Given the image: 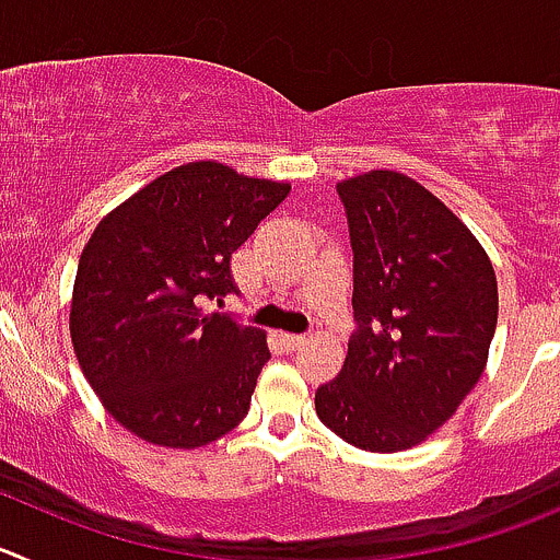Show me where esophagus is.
<instances>
[{
  "label": "esophagus",
  "mask_w": 560,
  "mask_h": 560,
  "mask_svg": "<svg viewBox=\"0 0 560 560\" xmlns=\"http://www.w3.org/2000/svg\"><path fill=\"white\" fill-rule=\"evenodd\" d=\"M281 342H284L287 351H295V348H301L306 342V337L304 334H281Z\"/></svg>",
  "instance_id": "34e87169"
}]
</instances>
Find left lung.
Wrapping results in <instances>:
<instances>
[{
    "instance_id": "1",
    "label": "left lung",
    "mask_w": 560,
    "mask_h": 560,
    "mask_svg": "<svg viewBox=\"0 0 560 560\" xmlns=\"http://www.w3.org/2000/svg\"><path fill=\"white\" fill-rule=\"evenodd\" d=\"M337 192L351 229L357 331L315 409L348 445L409 451L483 375L498 279L483 245L420 182L370 171Z\"/></svg>"
}]
</instances>
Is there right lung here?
<instances>
[{
	"mask_svg": "<svg viewBox=\"0 0 560 560\" xmlns=\"http://www.w3.org/2000/svg\"><path fill=\"white\" fill-rule=\"evenodd\" d=\"M287 192V182L198 160L156 176L93 229L71 342L104 409L135 436L192 451L248 415L268 339L201 304L237 292L232 254Z\"/></svg>",
	"mask_w": 560,
	"mask_h": 560,
	"instance_id": "1",
	"label": "right lung"
}]
</instances>
